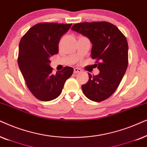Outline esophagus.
Listing matches in <instances>:
<instances>
[{"label":"esophagus","mask_w":147,"mask_h":147,"mask_svg":"<svg viewBox=\"0 0 147 147\" xmlns=\"http://www.w3.org/2000/svg\"><path fill=\"white\" fill-rule=\"evenodd\" d=\"M81 72V69L79 68H75L74 69V73H78V72Z\"/></svg>","instance_id":"34e87169"}]
</instances>
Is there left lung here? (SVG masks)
Instances as JSON below:
<instances>
[{"label":"left lung","instance_id":"obj_1","mask_svg":"<svg viewBox=\"0 0 147 147\" xmlns=\"http://www.w3.org/2000/svg\"><path fill=\"white\" fill-rule=\"evenodd\" d=\"M72 30L89 39L91 58L97 60V75H89V81L82 85L84 95L90 100L102 101L109 98L120 85L128 67V45L126 37L110 23H81Z\"/></svg>","mask_w":147,"mask_h":147}]
</instances>
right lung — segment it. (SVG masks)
I'll use <instances>...</instances> for the list:
<instances>
[{
	"label": "right lung",
	"instance_id": "right-lung-1",
	"mask_svg": "<svg viewBox=\"0 0 147 147\" xmlns=\"http://www.w3.org/2000/svg\"><path fill=\"white\" fill-rule=\"evenodd\" d=\"M72 24L41 23L31 27L21 39L18 65L31 93L43 101L57 98L66 80L73 73V68L66 66L52 73L50 58L58 53L61 37Z\"/></svg>",
	"mask_w": 147,
	"mask_h": 147
}]
</instances>
